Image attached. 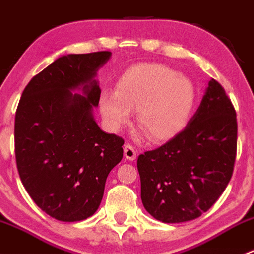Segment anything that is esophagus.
Returning a JSON list of instances; mask_svg holds the SVG:
<instances>
[{
  "label": "esophagus",
  "instance_id": "esophagus-1",
  "mask_svg": "<svg viewBox=\"0 0 254 254\" xmlns=\"http://www.w3.org/2000/svg\"><path fill=\"white\" fill-rule=\"evenodd\" d=\"M124 155L127 160L134 161L135 158H136V155H137L136 148H135L132 145H130V143H127V145L124 146Z\"/></svg>",
  "mask_w": 254,
  "mask_h": 254
}]
</instances>
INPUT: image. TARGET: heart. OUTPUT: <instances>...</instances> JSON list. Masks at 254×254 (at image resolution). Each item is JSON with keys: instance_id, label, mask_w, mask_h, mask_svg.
<instances>
[{"instance_id": "obj_1", "label": "heart", "mask_w": 254, "mask_h": 254, "mask_svg": "<svg viewBox=\"0 0 254 254\" xmlns=\"http://www.w3.org/2000/svg\"><path fill=\"white\" fill-rule=\"evenodd\" d=\"M195 103V91L188 78L173 68L142 64L127 70L115 92L101 96V111L113 129L129 122L131 111H139V125L152 141H165L188 123Z\"/></svg>"}]
</instances>
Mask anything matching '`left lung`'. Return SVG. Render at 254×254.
<instances>
[{
  "mask_svg": "<svg viewBox=\"0 0 254 254\" xmlns=\"http://www.w3.org/2000/svg\"><path fill=\"white\" fill-rule=\"evenodd\" d=\"M236 152V111L224 87L211 78L188 125L137 157L145 209L167 224L201 216L229 184Z\"/></svg>",
  "mask_w": 254,
  "mask_h": 254,
  "instance_id": "left-lung-1",
  "label": "left lung"
}]
</instances>
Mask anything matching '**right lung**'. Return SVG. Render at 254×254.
Segmentation results:
<instances>
[{"label": "right lung", "instance_id": "add662e5", "mask_svg": "<svg viewBox=\"0 0 254 254\" xmlns=\"http://www.w3.org/2000/svg\"><path fill=\"white\" fill-rule=\"evenodd\" d=\"M111 51L59 58L25 86L14 119V152L30 198L59 221H81L98 209L107 177L123 158L124 139L92 117L101 89L97 70ZM81 86L84 96L72 94Z\"/></svg>", "mask_w": 254, "mask_h": 254}]
</instances>
